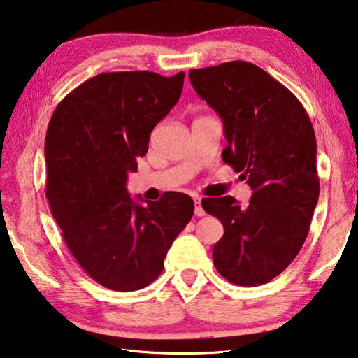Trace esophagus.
Segmentation results:
<instances>
[{
	"label": "esophagus",
	"mask_w": 358,
	"mask_h": 358,
	"mask_svg": "<svg viewBox=\"0 0 358 358\" xmlns=\"http://www.w3.org/2000/svg\"><path fill=\"white\" fill-rule=\"evenodd\" d=\"M194 208H196V210H194L196 216H205V210H203V206H201V199L200 197L194 199Z\"/></svg>",
	"instance_id": "esophagus-1"
}]
</instances>
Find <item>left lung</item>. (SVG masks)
<instances>
[{
    "label": "left lung",
    "instance_id": "1",
    "mask_svg": "<svg viewBox=\"0 0 358 358\" xmlns=\"http://www.w3.org/2000/svg\"><path fill=\"white\" fill-rule=\"evenodd\" d=\"M189 80L224 122L222 159L253 191L247 206L231 196L201 200L224 225L214 266L233 285H264L288 268L308 235L320 197L313 125L294 94L255 64L194 69Z\"/></svg>",
    "mask_w": 358,
    "mask_h": 358
}]
</instances>
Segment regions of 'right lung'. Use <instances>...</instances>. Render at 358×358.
Segmentation results:
<instances>
[{
	"label": "right lung",
	"instance_id": "add662e5",
	"mask_svg": "<svg viewBox=\"0 0 358 358\" xmlns=\"http://www.w3.org/2000/svg\"><path fill=\"white\" fill-rule=\"evenodd\" d=\"M183 81L185 71L100 73L71 90L50 120L45 194L71 255L105 288L127 292L157 280L194 214L186 194L141 205L127 191L128 173L177 105Z\"/></svg>",
	"mask_w": 358,
	"mask_h": 358
}]
</instances>
